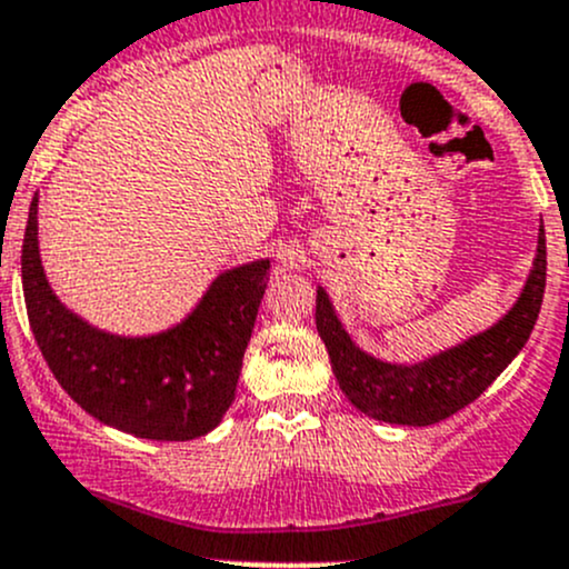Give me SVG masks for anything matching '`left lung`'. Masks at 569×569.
Segmentation results:
<instances>
[{"label": "left lung", "instance_id": "left-lung-1", "mask_svg": "<svg viewBox=\"0 0 569 569\" xmlns=\"http://www.w3.org/2000/svg\"><path fill=\"white\" fill-rule=\"evenodd\" d=\"M545 269V226H539L537 256L515 306L487 330L410 363H393L360 349L338 319L330 295L317 286V330L338 386L375 421L429 427L455 416L479 399L526 347L542 306Z\"/></svg>", "mask_w": 569, "mask_h": 569}]
</instances>
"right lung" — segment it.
Returning a JSON list of instances; mask_svg holds the SVG:
<instances>
[{
	"label": "right lung",
	"instance_id": "1",
	"mask_svg": "<svg viewBox=\"0 0 569 569\" xmlns=\"http://www.w3.org/2000/svg\"><path fill=\"white\" fill-rule=\"evenodd\" d=\"M38 200L36 194L27 217L21 283L30 327L62 391L134 438L209 435L237 396L272 261L222 269L181 321L148 336H120L90 325L54 295L40 258Z\"/></svg>",
	"mask_w": 569,
	"mask_h": 569
}]
</instances>
